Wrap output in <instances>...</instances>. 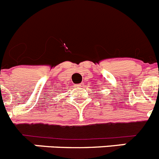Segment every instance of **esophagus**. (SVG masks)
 <instances>
[{
  "label": "esophagus",
  "mask_w": 159,
  "mask_h": 159,
  "mask_svg": "<svg viewBox=\"0 0 159 159\" xmlns=\"http://www.w3.org/2000/svg\"><path fill=\"white\" fill-rule=\"evenodd\" d=\"M75 87H76V88H78V89H81V88H83V87H84V84H83V83H81V84H79L75 85Z\"/></svg>",
  "instance_id": "obj_1"
}]
</instances>
